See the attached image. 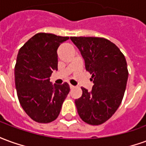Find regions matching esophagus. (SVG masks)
I'll return each instance as SVG.
<instances>
[{"instance_id":"obj_1","label":"esophagus","mask_w":146,"mask_h":146,"mask_svg":"<svg viewBox=\"0 0 146 146\" xmlns=\"http://www.w3.org/2000/svg\"><path fill=\"white\" fill-rule=\"evenodd\" d=\"M70 89H73L74 88H75V87H74L73 85H72V84H70Z\"/></svg>"}]
</instances>
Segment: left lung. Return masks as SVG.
Here are the masks:
<instances>
[{"mask_svg":"<svg viewBox=\"0 0 146 146\" xmlns=\"http://www.w3.org/2000/svg\"><path fill=\"white\" fill-rule=\"evenodd\" d=\"M71 40L84 59L94 83L91 92L81 88L75 100L80 117L87 123L99 125L110 119L122 102L128 78L125 57L116 44L102 37L72 36Z\"/></svg>","mask_w":146,"mask_h":146,"instance_id":"obj_1","label":"left lung"}]
</instances>
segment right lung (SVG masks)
<instances>
[{
  "label": "right lung",
  "instance_id": "right-lung-1",
  "mask_svg": "<svg viewBox=\"0 0 146 146\" xmlns=\"http://www.w3.org/2000/svg\"><path fill=\"white\" fill-rule=\"evenodd\" d=\"M68 36L39 33L20 48L15 67L18 98L28 116L36 122L47 123L57 118L70 86L52 84L50 76L58 70L57 50Z\"/></svg>",
  "mask_w": 146,
  "mask_h": 146
}]
</instances>
